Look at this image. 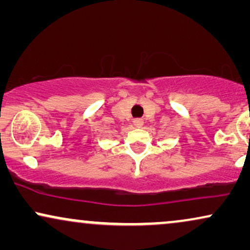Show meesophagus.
I'll return each mask as SVG.
<instances>
[{
  "instance_id": "esophagus-1",
  "label": "esophagus",
  "mask_w": 250,
  "mask_h": 250,
  "mask_svg": "<svg viewBox=\"0 0 250 250\" xmlns=\"http://www.w3.org/2000/svg\"><path fill=\"white\" fill-rule=\"evenodd\" d=\"M134 125H135V127L142 128L144 125V121L142 119H136V120H134Z\"/></svg>"
}]
</instances>
